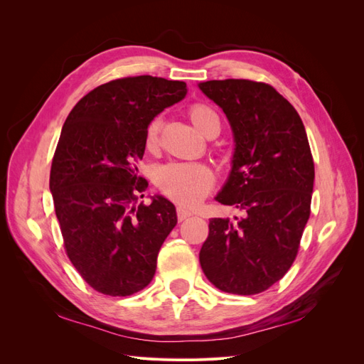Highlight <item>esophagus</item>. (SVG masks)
<instances>
[{"instance_id": "1", "label": "esophagus", "mask_w": 364, "mask_h": 364, "mask_svg": "<svg viewBox=\"0 0 364 364\" xmlns=\"http://www.w3.org/2000/svg\"><path fill=\"white\" fill-rule=\"evenodd\" d=\"M176 213H178V220H179V222H183V220H186V218L193 215L190 211H186V209L182 208V206H179L178 209H176Z\"/></svg>"}]
</instances>
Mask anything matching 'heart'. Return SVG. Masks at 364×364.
Listing matches in <instances>:
<instances>
[{"mask_svg":"<svg viewBox=\"0 0 364 364\" xmlns=\"http://www.w3.org/2000/svg\"><path fill=\"white\" fill-rule=\"evenodd\" d=\"M190 118L203 135L220 130V118L211 106L194 103L190 107ZM161 118H153L146 129V147L155 150L159 142ZM214 183L213 170L202 162H170L156 173L158 188L168 199L185 206H194L211 190Z\"/></svg>","mask_w":364,"mask_h":364,"instance_id":"b5f03b06","label":"heart"}]
</instances>
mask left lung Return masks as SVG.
Returning <instances> with one entry per match:
<instances>
[{
    "label": "left lung",
    "mask_w": 364,
    "mask_h": 364,
    "mask_svg": "<svg viewBox=\"0 0 364 364\" xmlns=\"http://www.w3.org/2000/svg\"><path fill=\"white\" fill-rule=\"evenodd\" d=\"M199 87L223 109L235 139L232 171L215 199L241 214L209 220L200 266L218 290L258 294L289 272L310 218L314 162L306 132L267 83L226 79Z\"/></svg>",
    "instance_id": "left-lung-1"
}]
</instances>
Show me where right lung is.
<instances>
[{"mask_svg":"<svg viewBox=\"0 0 364 364\" xmlns=\"http://www.w3.org/2000/svg\"><path fill=\"white\" fill-rule=\"evenodd\" d=\"M185 94V82L123 77L80 98L62 127L50 190L65 252L98 293L130 296L155 277L178 217L162 196L135 206L149 186L136 164L150 121Z\"/></svg>","mask_w":364,"mask_h":364,"instance_id":"add662e5","label":"right lung"}]
</instances>
